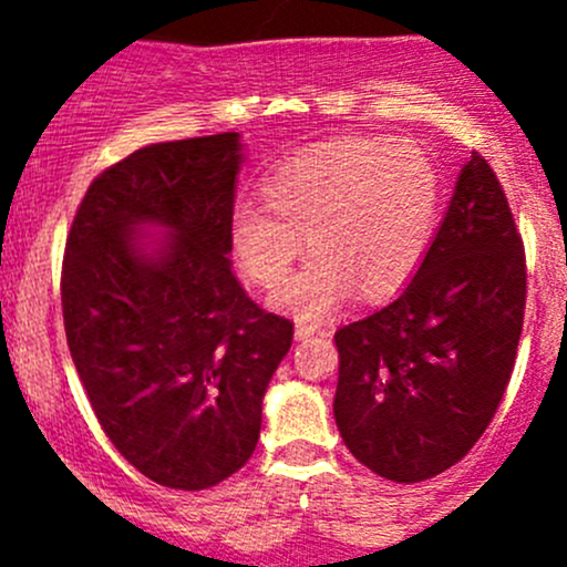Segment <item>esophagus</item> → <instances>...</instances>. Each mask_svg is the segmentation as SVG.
<instances>
[{
    "label": "esophagus",
    "mask_w": 567,
    "mask_h": 567,
    "mask_svg": "<svg viewBox=\"0 0 567 567\" xmlns=\"http://www.w3.org/2000/svg\"><path fill=\"white\" fill-rule=\"evenodd\" d=\"M312 334H318L316 323H307V320H299V323H296V340H307V337Z\"/></svg>",
    "instance_id": "1"
}]
</instances>
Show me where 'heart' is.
I'll use <instances>...</instances> for the list:
<instances>
[{
  "mask_svg": "<svg viewBox=\"0 0 567 567\" xmlns=\"http://www.w3.org/2000/svg\"><path fill=\"white\" fill-rule=\"evenodd\" d=\"M262 205H236L233 257L257 288H277L307 247L312 260L271 296L301 320L334 312L357 290L386 301L414 279L431 247L442 175L420 147L386 136L320 142L268 169Z\"/></svg>",
  "mask_w": 567,
  "mask_h": 567,
  "instance_id": "obj_1",
  "label": "heart"
}]
</instances>
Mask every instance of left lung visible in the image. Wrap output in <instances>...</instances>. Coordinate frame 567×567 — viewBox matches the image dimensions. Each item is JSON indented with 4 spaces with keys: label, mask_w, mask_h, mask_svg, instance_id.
Wrapping results in <instances>:
<instances>
[{
    "label": "left lung",
    "mask_w": 567,
    "mask_h": 567,
    "mask_svg": "<svg viewBox=\"0 0 567 567\" xmlns=\"http://www.w3.org/2000/svg\"><path fill=\"white\" fill-rule=\"evenodd\" d=\"M524 301L522 236L494 169L474 153L414 279L334 334V420L353 458L394 483L455 466L499 409Z\"/></svg>",
    "instance_id": "8db88e82"
}]
</instances>
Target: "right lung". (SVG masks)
Instances as JSON below:
<instances>
[{"instance_id": "1", "label": "right lung", "mask_w": 567, "mask_h": 567, "mask_svg": "<svg viewBox=\"0 0 567 567\" xmlns=\"http://www.w3.org/2000/svg\"><path fill=\"white\" fill-rule=\"evenodd\" d=\"M241 164L236 131L140 147L90 183L65 241L79 379L117 453L167 488H210L251 458L293 342L233 274Z\"/></svg>"}]
</instances>
